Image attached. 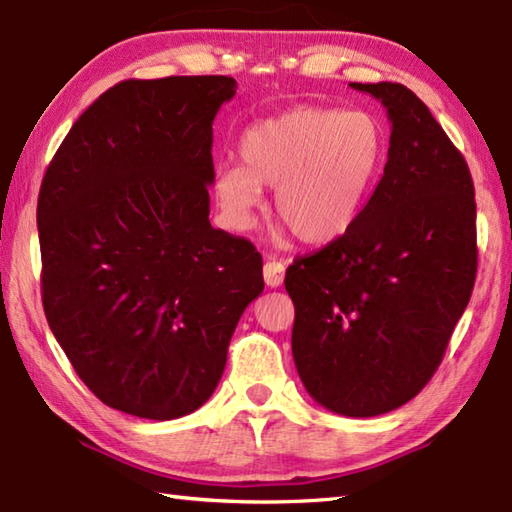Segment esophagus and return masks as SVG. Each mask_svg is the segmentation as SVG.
<instances>
[{"mask_svg":"<svg viewBox=\"0 0 512 512\" xmlns=\"http://www.w3.org/2000/svg\"><path fill=\"white\" fill-rule=\"evenodd\" d=\"M264 282L266 287H280V284L284 282V262H280V259L275 257H268L266 264H264Z\"/></svg>","mask_w":512,"mask_h":512,"instance_id":"esophagus-1","label":"esophagus"}]
</instances>
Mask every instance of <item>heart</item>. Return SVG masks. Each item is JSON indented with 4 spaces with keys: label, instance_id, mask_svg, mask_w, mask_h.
<instances>
[{
    "label": "heart",
    "instance_id": "obj_1",
    "mask_svg": "<svg viewBox=\"0 0 512 512\" xmlns=\"http://www.w3.org/2000/svg\"><path fill=\"white\" fill-rule=\"evenodd\" d=\"M241 164L214 171V198L225 223L246 230L273 187V212L305 246L348 235L384 162V135L366 112L298 106L248 126Z\"/></svg>",
    "mask_w": 512,
    "mask_h": 512
}]
</instances>
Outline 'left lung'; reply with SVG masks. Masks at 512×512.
I'll return each mask as SVG.
<instances>
[{
	"mask_svg": "<svg viewBox=\"0 0 512 512\" xmlns=\"http://www.w3.org/2000/svg\"><path fill=\"white\" fill-rule=\"evenodd\" d=\"M391 119L384 176L348 235L287 268L291 350L325 409L372 418L413 400L445 357L476 280L467 162L400 83H350Z\"/></svg>",
	"mask_w": 512,
	"mask_h": 512,
	"instance_id": "obj_1",
	"label": "left lung"
}]
</instances>
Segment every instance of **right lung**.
<instances>
[{"label":"right lung","mask_w":512,"mask_h":512,"mask_svg":"<svg viewBox=\"0 0 512 512\" xmlns=\"http://www.w3.org/2000/svg\"><path fill=\"white\" fill-rule=\"evenodd\" d=\"M230 76L121 81L74 121L38 196L42 305L76 375L135 418L196 411L262 255L212 228V121Z\"/></svg>","instance_id":"add662e5"}]
</instances>
